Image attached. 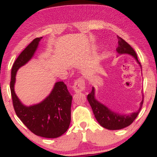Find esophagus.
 Segmentation results:
<instances>
[{"label":"esophagus","instance_id":"obj_1","mask_svg":"<svg viewBox=\"0 0 157 157\" xmlns=\"http://www.w3.org/2000/svg\"><path fill=\"white\" fill-rule=\"evenodd\" d=\"M72 89L75 92L79 93L81 91H83L85 89H86V86H85V80L82 77H79L78 79H77L75 81V83H74Z\"/></svg>","mask_w":157,"mask_h":157}]
</instances>
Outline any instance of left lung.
Listing matches in <instances>:
<instances>
[{"label": "left lung", "instance_id": "8db88e82", "mask_svg": "<svg viewBox=\"0 0 157 157\" xmlns=\"http://www.w3.org/2000/svg\"><path fill=\"white\" fill-rule=\"evenodd\" d=\"M118 39L119 45L118 47L117 48V52L120 55L128 54V55L133 56L142 68L141 64L139 62L137 55H136V53L135 52L134 48L121 37H118ZM87 99L91 109H92L93 113L97 122L100 123V125L109 130H120V129L124 128L130 125L138 116L139 113L142 109V104H143V100H142L140 103V109L137 111L128 115H122L118 113L113 112L108 109L105 105H102V103L97 101L94 97V87H92L91 92L88 94Z\"/></svg>", "mask_w": 157, "mask_h": 157}]
</instances>
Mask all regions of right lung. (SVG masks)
Masks as SVG:
<instances>
[{
    "label": "right lung",
    "mask_w": 157,
    "mask_h": 157,
    "mask_svg": "<svg viewBox=\"0 0 157 157\" xmlns=\"http://www.w3.org/2000/svg\"><path fill=\"white\" fill-rule=\"evenodd\" d=\"M41 39H34L14 63L11 72V94L16 114L33 134L45 138H57L68 130L71 122L72 97L66 85L62 81L57 82L44 101L32 106L21 103L14 90L17 71L31 60Z\"/></svg>",
    "instance_id": "right-lung-1"
}]
</instances>
